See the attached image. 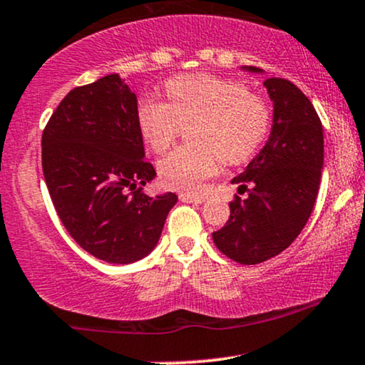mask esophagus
Segmentation results:
<instances>
[{"label": "esophagus", "mask_w": 365, "mask_h": 365, "mask_svg": "<svg viewBox=\"0 0 365 365\" xmlns=\"http://www.w3.org/2000/svg\"><path fill=\"white\" fill-rule=\"evenodd\" d=\"M180 200L187 202V204H200L205 200L204 195H192V194H180Z\"/></svg>", "instance_id": "34e87169"}]
</instances>
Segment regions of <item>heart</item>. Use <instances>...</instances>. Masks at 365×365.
Masks as SVG:
<instances>
[{
	"label": "heart",
	"mask_w": 365,
	"mask_h": 365,
	"mask_svg": "<svg viewBox=\"0 0 365 365\" xmlns=\"http://www.w3.org/2000/svg\"><path fill=\"white\" fill-rule=\"evenodd\" d=\"M166 95L168 103L144 96L135 117L143 139L155 153L166 151L182 125L197 124L190 133L197 146L175 149L158 165L161 182L175 190L202 192L221 160L245 161L269 133V107L240 83L188 74L166 83Z\"/></svg>",
	"instance_id": "1"
}]
</instances>
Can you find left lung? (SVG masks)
Segmentation results:
<instances>
[{"mask_svg": "<svg viewBox=\"0 0 365 365\" xmlns=\"http://www.w3.org/2000/svg\"><path fill=\"white\" fill-rule=\"evenodd\" d=\"M245 71L263 73L255 66ZM274 118L269 140L238 177L248 197L230 204V219L212 240L231 260L257 265L284 252L313 212L323 168V127L309 98L284 78L263 81Z\"/></svg>", "mask_w": 365, "mask_h": 365, "instance_id": "left-lung-1", "label": "left lung"}]
</instances>
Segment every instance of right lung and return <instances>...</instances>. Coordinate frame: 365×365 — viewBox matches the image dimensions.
Wrapping results in <instances>:
<instances>
[{
    "label": "right lung",
    "instance_id": "right-lung-1",
    "mask_svg": "<svg viewBox=\"0 0 365 365\" xmlns=\"http://www.w3.org/2000/svg\"><path fill=\"white\" fill-rule=\"evenodd\" d=\"M135 112L134 91L108 74L69 91L42 134L43 177L66 231L90 255L120 265L155 250L178 200L143 192L156 171L144 160Z\"/></svg>",
    "mask_w": 365,
    "mask_h": 365
}]
</instances>
